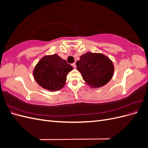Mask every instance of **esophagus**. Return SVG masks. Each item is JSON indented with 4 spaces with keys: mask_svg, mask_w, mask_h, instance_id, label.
I'll list each match as a JSON object with an SVG mask.
<instances>
[{
    "mask_svg": "<svg viewBox=\"0 0 148 148\" xmlns=\"http://www.w3.org/2000/svg\"><path fill=\"white\" fill-rule=\"evenodd\" d=\"M71 65H72L74 68H76V64L75 63H73V64H71Z\"/></svg>",
    "mask_w": 148,
    "mask_h": 148,
    "instance_id": "esophagus-1",
    "label": "esophagus"
}]
</instances>
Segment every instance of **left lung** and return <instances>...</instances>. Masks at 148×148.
I'll use <instances>...</instances> for the list:
<instances>
[{"label": "left lung", "mask_w": 148, "mask_h": 148, "mask_svg": "<svg viewBox=\"0 0 148 148\" xmlns=\"http://www.w3.org/2000/svg\"><path fill=\"white\" fill-rule=\"evenodd\" d=\"M83 79L91 88H100L113 77L114 66L109 58L101 53L86 52L76 63Z\"/></svg>", "instance_id": "1"}]
</instances>
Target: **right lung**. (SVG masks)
I'll return each mask as SVG.
<instances>
[{
    "instance_id": "add662e5",
    "label": "right lung",
    "mask_w": 148,
    "mask_h": 148,
    "mask_svg": "<svg viewBox=\"0 0 148 148\" xmlns=\"http://www.w3.org/2000/svg\"><path fill=\"white\" fill-rule=\"evenodd\" d=\"M73 66L56 53L42 57L33 70L36 82L42 88L50 91L60 90L65 86L66 75Z\"/></svg>"
}]
</instances>
